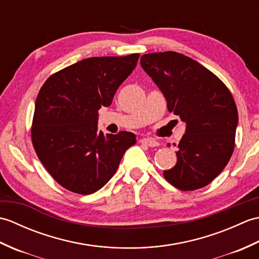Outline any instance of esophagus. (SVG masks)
Here are the masks:
<instances>
[{
    "label": "esophagus",
    "instance_id": "34e87169",
    "mask_svg": "<svg viewBox=\"0 0 259 259\" xmlns=\"http://www.w3.org/2000/svg\"><path fill=\"white\" fill-rule=\"evenodd\" d=\"M140 142L148 147H157L159 145L156 140L149 139V138H142V139H140Z\"/></svg>",
    "mask_w": 259,
    "mask_h": 259
}]
</instances>
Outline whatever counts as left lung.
<instances>
[{"instance_id": "8db88e82", "label": "left lung", "mask_w": 259, "mask_h": 259, "mask_svg": "<svg viewBox=\"0 0 259 259\" xmlns=\"http://www.w3.org/2000/svg\"><path fill=\"white\" fill-rule=\"evenodd\" d=\"M140 63L163 93L168 111L186 123L177 163L163 177L179 190L200 189L223 171L234 152L238 111L232 93L211 71L181 53L144 54Z\"/></svg>"}]
</instances>
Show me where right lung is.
I'll list each match as a JSON object with an SVG mask.
<instances>
[{
  "label": "right lung",
  "mask_w": 259,
  "mask_h": 259,
  "mask_svg": "<svg viewBox=\"0 0 259 259\" xmlns=\"http://www.w3.org/2000/svg\"><path fill=\"white\" fill-rule=\"evenodd\" d=\"M140 54L93 57L49 76L38 91L31 137L52 178L79 195L101 189L117 171L136 135L98 130V111L136 68Z\"/></svg>",
  "instance_id": "obj_1"
}]
</instances>
